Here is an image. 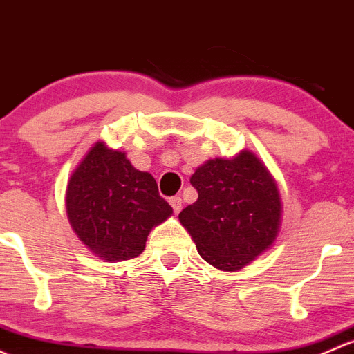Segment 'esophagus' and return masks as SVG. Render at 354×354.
<instances>
[{
	"instance_id": "34e87169",
	"label": "esophagus",
	"mask_w": 354,
	"mask_h": 354,
	"mask_svg": "<svg viewBox=\"0 0 354 354\" xmlns=\"http://www.w3.org/2000/svg\"><path fill=\"white\" fill-rule=\"evenodd\" d=\"M170 204H172V207H174V211H176V213H180V209H182V198L180 196H174V198H170Z\"/></svg>"
}]
</instances>
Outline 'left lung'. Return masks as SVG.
Segmentation results:
<instances>
[{
    "instance_id": "1",
    "label": "left lung",
    "mask_w": 354,
    "mask_h": 354,
    "mask_svg": "<svg viewBox=\"0 0 354 354\" xmlns=\"http://www.w3.org/2000/svg\"><path fill=\"white\" fill-rule=\"evenodd\" d=\"M198 201L178 214L204 261L239 271L272 245L281 225V196L264 163L243 150L207 160L191 177Z\"/></svg>"
}]
</instances>
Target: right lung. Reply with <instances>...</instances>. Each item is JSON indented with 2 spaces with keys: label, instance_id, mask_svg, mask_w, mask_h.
<instances>
[{
  "label": "right lung",
  "instance_id": "obj_1",
  "mask_svg": "<svg viewBox=\"0 0 354 354\" xmlns=\"http://www.w3.org/2000/svg\"><path fill=\"white\" fill-rule=\"evenodd\" d=\"M172 213L151 174L134 169L126 153L111 150L104 141L90 148L68 180L69 225L107 262L140 256L151 228Z\"/></svg>",
  "mask_w": 354,
  "mask_h": 354
}]
</instances>
